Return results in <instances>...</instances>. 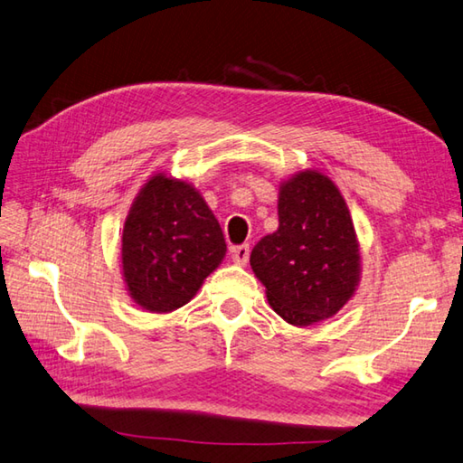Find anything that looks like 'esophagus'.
Wrapping results in <instances>:
<instances>
[{"label": "esophagus", "mask_w": 463, "mask_h": 463, "mask_svg": "<svg viewBox=\"0 0 463 463\" xmlns=\"http://www.w3.org/2000/svg\"><path fill=\"white\" fill-rule=\"evenodd\" d=\"M231 257H232V260H234V265H239V267L247 265L249 257H250L249 244H239V247H232V249H231Z\"/></svg>", "instance_id": "1"}]
</instances>
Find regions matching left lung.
<instances>
[{"label":"left lung","mask_w":463,"mask_h":463,"mask_svg":"<svg viewBox=\"0 0 463 463\" xmlns=\"http://www.w3.org/2000/svg\"><path fill=\"white\" fill-rule=\"evenodd\" d=\"M279 229L250 252L267 301L293 327L329 319L361 280L359 239L341 190L321 170L305 168L279 186Z\"/></svg>","instance_id":"left-lung-1"}]
</instances>
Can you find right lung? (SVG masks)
I'll use <instances>...</instances> for the list:
<instances>
[{
	"mask_svg": "<svg viewBox=\"0 0 463 463\" xmlns=\"http://www.w3.org/2000/svg\"><path fill=\"white\" fill-rule=\"evenodd\" d=\"M226 255L221 224L186 178L156 172L124 221L122 279L140 309L165 315L193 298Z\"/></svg>",
	"mask_w": 463,
	"mask_h": 463,
	"instance_id": "right-lung-1",
	"label": "right lung"
}]
</instances>
